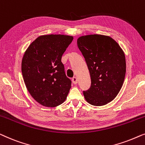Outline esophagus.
Instances as JSON below:
<instances>
[{
  "instance_id": "1",
  "label": "esophagus",
  "mask_w": 145,
  "mask_h": 145,
  "mask_svg": "<svg viewBox=\"0 0 145 145\" xmlns=\"http://www.w3.org/2000/svg\"><path fill=\"white\" fill-rule=\"evenodd\" d=\"M72 82L73 84H77V77H73L72 78Z\"/></svg>"
}]
</instances>
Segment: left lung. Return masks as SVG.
I'll list each match as a JSON object with an SVG mask.
<instances>
[{"label":"left lung","mask_w":145,"mask_h":145,"mask_svg":"<svg viewBox=\"0 0 145 145\" xmlns=\"http://www.w3.org/2000/svg\"><path fill=\"white\" fill-rule=\"evenodd\" d=\"M77 42L91 80L90 88L83 91L85 99L94 106L106 105L115 99L123 85L126 72L124 52L109 36H81Z\"/></svg>","instance_id":"1"}]
</instances>
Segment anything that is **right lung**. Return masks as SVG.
Masks as SVG:
<instances>
[{"mask_svg":"<svg viewBox=\"0 0 145 145\" xmlns=\"http://www.w3.org/2000/svg\"><path fill=\"white\" fill-rule=\"evenodd\" d=\"M73 37L64 35L39 37L24 53L22 72L31 97L40 105L55 107L66 99L72 81L61 62Z\"/></svg>","mask_w":145,"mask_h":145,"instance_id":"right-lung-1","label":"right lung"}]
</instances>
